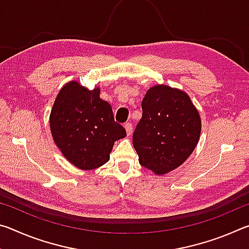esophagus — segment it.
I'll use <instances>...</instances> for the list:
<instances>
[{
  "label": "esophagus",
  "mask_w": 249,
  "mask_h": 249,
  "mask_svg": "<svg viewBox=\"0 0 249 249\" xmlns=\"http://www.w3.org/2000/svg\"><path fill=\"white\" fill-rule=\"evenodd\" d=\"M124 127H125V129H126V134H127V136H129V135L132 134V132H133L132 124H130V123H126V124L124 125Z\"/></svg>",
  "instance_id": "obj_1"
}]
</instances>
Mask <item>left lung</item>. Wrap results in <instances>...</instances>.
<instances>
[{"mask_svg": "<svg viewBox=\"0 0 249 249\" xmlns=\"http://www.w3.org/2000/svg\"><path fill=\"white\" fill-rule=\"evenodd\" d=\"M142 116L135 128L133 146L140 163L161 176L189 158L201 134V117L183 90L156 84L142 102Z\"/></svg>", "mask_w": 249, "mask_h": 249, "instance_id": "8db88e82", "label": "left lung"}]
</instances>
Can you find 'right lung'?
Instances as JSON below:
<instances>
[{
	"label": "right lung",
	"mask_w": 249,
	"mask_h": 249,
	"mask_svg": "<svg viewBox=\"0 0 249 249\" xmlns=\"http://www.w3.org/2000/svg\"><path fill=\"white\" fill-rule=\"evenodd\" d=\"M101 89L66 83L56 96L49 126L56 146L69 162L81 170L96 169L109 160L116 141L126 136L116 123L112 107L100 98Z\"/></svg>",
	"instance_id": "add662e5"
}]
</instances>
